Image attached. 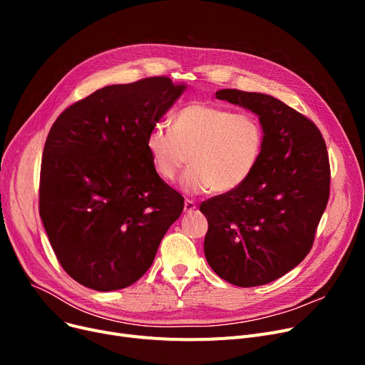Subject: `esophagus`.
Listing matches in <instances>:
<instances>
[{"instance_id": "34e87169", "label": "esophagus", "mask_w": 365, "mask_h": 365, "mask_svg": "<svg viewBox=\"0 0 365 365\" xmlns=\"http://www.w3.org/2000/svg\"><path fill=\"white\" fill-rule=\"evenodd\" d=\"M183 208H185V213H192L194 210L197 208V205H195V202L192 200H185Z\"/></svg>"}]
</instances>
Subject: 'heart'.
Listing matches in <instances>:
<instances>
[{
  "label": "heart",
  "mask_w": 365,
  "mask_h": 365,
  "mask_svg": "<svg viewBox=\"0 0 365 365\" xmlns=\"http://www.w3.org/2000/svg\"><path fill=\"white\" fill-rule=\"evenodd\" d=\"M264 145V131L252 113L205 102H192L173 117V131L153 125L145 148L153 170L165 180H175L182 167H190L180 178L187 195L231 194L256 170Z\"/></svg>",
  "instance_id": "b5f03b06"
}]
</instances>
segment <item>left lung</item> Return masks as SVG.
<instances>
[{
	"label": "left lung",
	"mask_w": 365,
	"mask_h": 365,
	"mask_svg": "<svg viewBox=\"0 0 365 365\" xmlns=\"http://www.w3.org/2000/svg\"><path fill=\"white\" fill-rule=\"evenodd\" d=\"M216 98L256 113L264 145L250 179L201 204L204 255L222 279L263 285L311 252L330 195L327 146L311 120L269 94L225 88Z\"/></svg>",
	"instance_id": "left-lung-1"
}]
</instances>
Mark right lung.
I'll return each mask as SVG.
<instances>
[{
    "label": "right lung",
    "mask_w": 365,
    "mask_h": 365,
    "mask_svg": "<svg viewBox=\"0 0 365 365\" xmlns=\"http://www.w3.org/2000/svg\"><path fill=\"white\" fill-rule=\"evenodd\" d=\"M185 90L167 76L108 86L65 109L48 133L40 216L57 260L88 289L136 282L183 212L145 140Z\"/></svg>",
    "instance_id": "right-lung-1"
}]
</instances>
